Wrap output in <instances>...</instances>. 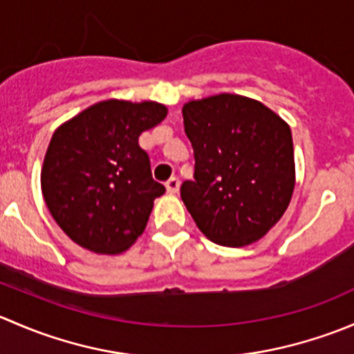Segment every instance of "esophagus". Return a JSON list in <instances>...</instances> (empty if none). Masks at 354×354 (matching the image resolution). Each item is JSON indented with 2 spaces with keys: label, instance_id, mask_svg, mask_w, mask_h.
Returning a JSON list of instances; mask_svg holds the SVG:
<instances>
[{
  "label": "esophagus",
  "instance_id": "esophagus-1",
  "mask_svg": "<svg viewBox=\"0 0 354 354\" xmlns=\"http://www.w3.org/2000/svg\"><path fill=\"white\" fill-rule=\"evenodd\" d=\"M166 188L169 194H178V190H180V180H178L176 176H171L169 180L166 181Z\"/></svg>",
  "mask_w": 354,
  "mask_h": 354
}]
</instances>
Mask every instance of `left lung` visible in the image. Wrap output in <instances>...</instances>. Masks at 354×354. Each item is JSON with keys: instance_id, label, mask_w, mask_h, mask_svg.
<instances>
[{"instance_id": "left-lung-1", "label": "left lung", "mask_w": 354, "mask_h": 354, "mask_svg": "<svg viewBox=\"0 0 354 354\" xmlns=\"http://www.w3.org/2000/svg\"><path fill=\"white\" fill-rule=\"evenodd\" d=\"M195 156L181 200L198 230L224 246L260 240L286 212L295 190L291 128L255 99L219 94L183 106Z\"/></svg>"}]
</instances>
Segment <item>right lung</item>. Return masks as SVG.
<instances>
[{"label":"right lung","mask_w":354,"mask_h":354,"mask_svg":"<svg viewBox=\"0 0 354 354\" xmlns=\"http://www.w3.org/2000/svg\"><path fill=\"white\" fill-rule=\"evenodd\" d=\"M166 114L159 102L109 99L53 133L42 164V195L75 243L114 255L144 233L154 200L166 188L152 178L138 137Z\"/></svg>","instance_id":"right-lung-1"}]
</instances>
